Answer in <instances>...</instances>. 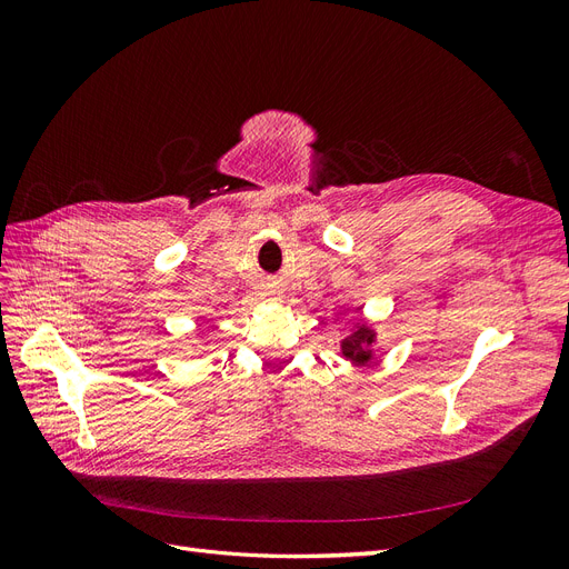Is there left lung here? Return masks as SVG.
I'll list each match as a JSON object with an SVG mask.
<instances>
[{"label": "left lung", "instance_id": "left-lung-1", "mask_svg": "<svg viewBox=\"0 0 569 569\" xmlns=\"http://www.w3.org/2000/svg\"><path fill=\"white\" fill-rule=\"evenodd\" d=\"M372 341H375V332L366 325H358L353 335H349L347 339L341 341V353L347 356L353 363H368L372 360Z\"/></svg>", "mask_w": 569, "mask_h": 569}]
</instances>
